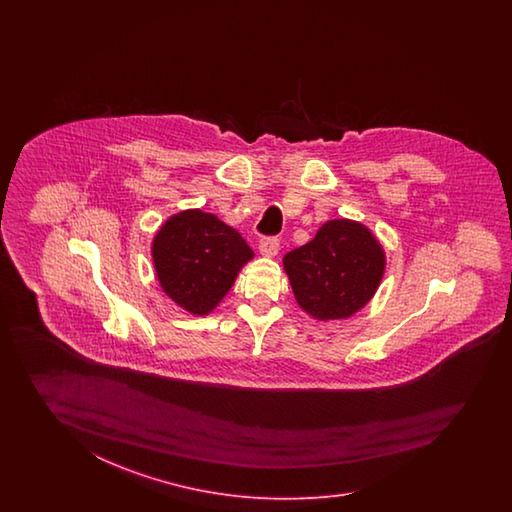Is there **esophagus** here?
Instances as JSON below:
<instances>
[{
    "instance_id": "obj_1",
    "label": "esophagus",
    "mask_w": 512,
    "mask_h": 512,
    "mask_svg": "<svg viewBox=\"0 0 512 512\" xmlns=\"http://www.w3.org/2000/svg\"><path fill=\"white\" fill-rule=\"evenodd\" d=\"M258 249H260L263 256H274L278 249H280V241H278V238H274V236H265V238H261Z\"/></svg>"
}]
</instances>
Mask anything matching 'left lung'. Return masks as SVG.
<instances>
[{"mask_svg":"<svg viewBox=\"0 0 512 512\" xmlns=\"http://www.w3.org/2000/svg\"><path fill=\"white\" fill-rule=\"evenodd\" d=\"M283 267L300 307L320 320H335L368 304L381 282L384 252L360 223L333 219L315 240L287 252Z\"/></svg>","mask_w":512,"mask_h":512,"instance_id":"left-lung-1","label":"left lung"}]
</instances>
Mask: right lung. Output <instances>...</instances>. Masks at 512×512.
Masks as SVG:
<instances>
[{"mask_svg": "<svg viewBox=\"0 0 512 512\" xmlns=\"http://www.w3.org/2000/svg\"><path fill=\"white\" fill-rule=\"evenodd\" d=\"M251 258L240 232L201 210L168 219L153 240V263L164 293L196 315L218 305Z\"/></svg>", "mask_w": 512, "mask_h": 512, "instance_id": "right-lung-1", "label": "right lung"}]
</instances>
